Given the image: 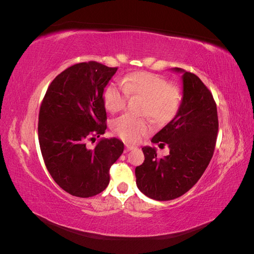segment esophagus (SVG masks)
<instances>
[{"label":"esophagus","instance_id":"esophagus-1","mask_svg":"<svg viewBox=\"0 0 254 254\" xmlns=\"http://www.w3.org/2000/svg\"><path fill=\"white\" fill-rule=\"evenodd\" d=\"M135 148H136V147H135V146H133V145L126 144V146H125V151H126V152H128V151L132 150V149H135Z\"/></svg>","mask_w":254,"mask_h":254}]
</instances>
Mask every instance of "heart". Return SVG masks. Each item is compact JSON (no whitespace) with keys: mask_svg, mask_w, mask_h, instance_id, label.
<instances>
[{"mask_svg":"<svg viewBox=\"0 0 254 254\" xmlns=\"http://www.w3.org/2000/svg\"><path fill=\"white\" fill-rule=\"evenodd\" d=\"M129 98H142L143 115H148L157 124L170 123L178 114L182 94L180 89L171 84L163 76L146 72H133L120 80V86L109 84L104 92V105L111 113H117L125 107ZM113 132L130 143L139 142L147 134L151 126L145 119L122 115L112 122Z\"/></svg>","mask_w":254,"mask_h":254,"instance_id":"obj_1","label":"heart"}]
</instances>
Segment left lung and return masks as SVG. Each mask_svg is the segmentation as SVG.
Wrapping results in <instances>:
<instances>
[{
    "label": "left lung",
    "mask_w": 254,
    "mask_h": 254,
    "mask_svg": "<svg viewBox=\"0 0 254 254\" xmlns=\"http://www.w3.org/2000/svg\"><path fill=\"white\" fill-rule=\"evenodd\" d=\"M175 71L182 72L179 67ZM217 132V107L211 91L197 75L184 72L180 110L151 140L160 146L168 145L170 155L158 157L155 148H142L145 160L135 167L137 188L160 201L186 194L209 165Z\"/></svg>",
    "instance_id": "1"
}]
</instances>
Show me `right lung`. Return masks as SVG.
Listing matches in <instances>:
<instances>
[{
    "mask_svg": "<svg viewBox=\"0 0 254 254\" xmlns=\"http://www.w3.org/2000/svg\"><path fill=\"white\" fill-rule=\"evenodd\" d=\"M118 67L96 61L65 68L49 86L39 111L38 137L44 164L58 186L76 197L95 196L108 187L110 167L124 150L119 139L88 142L105 133L104 88Z\"/></svg>",
    "mask_w": 254,
    "mask_h": 254,
    "instance_id": "1",
    "label": "right lung"
}]
</instances>
